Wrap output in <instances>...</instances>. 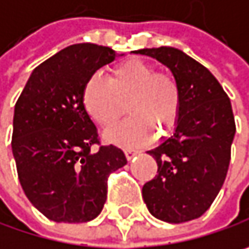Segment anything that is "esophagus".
I'll return each mask as SVG.
<instances>
[{
	"mask_svg": "<svg viewBox=\"0 0 249 249\" xmlns=\"http://www.w3.org/2000/svg\"><path fill=\"white\" fill-rule=\"evenodd\" d=\"M125 153V157H126V160H131V159H134L140 151H137V150H131V148H125L124 150Z\"/></svg>",
	"mask_w": 249,
	"mask_h": 249,
	"instance_id": "obj_1",
	"label": "esophagus"
}]
</instances>
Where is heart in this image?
Returning a JSON list of instances; mask_svg holds the SVG:
<instances>
[{
    "mask_svg": "<svg viewBox=\"0 0 249 249\" xmlns=\"http://www.w3.org/2000/svg\"><path fill=\"white\" fill-rule=\"evenodd\" d=\"M123 124L107 132V140L124 145H141L151 140L153 129H170L180 112V89L170 75L156 72L154 66L142 59L131 57L109 71L108 80L92 75L82 92L83 108L102 128H112L124 112Z\"/></svg>",
    "mask_w": 249,
    "mask_h": 249,
    "instance_id": "obj_1",
    "label": "heart"
}]
</instances>
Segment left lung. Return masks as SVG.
Listing matches in <instances>:
<instances>
[{"label":"left lung","instance_id":"left-lung-1","mask_svg":"<svg viewBox=\"0 0 249 249\" xmlns=\"http://www.w3.org/2000/svg\"><path fill=\"white\" fill-rule=\"evenodd\" d=\"M134 53L167 66L181 98L173 135L147 151L156 159L159 174L142 186V199L160 221L196 219L211 208L228 173L236 131L231 101L216 77L178 49Z\"/></svg>","mask_w":249,"mask_h":249}]
</instances>
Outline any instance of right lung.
<instances>
[{
  "mask_svg": "<svg viewBox=\"0 0 249 249\" xmlns=\"http://www.w3.org/2000/svg\"><path fill=\"white\" fill-rule=\"evenodd\" d=\"M115 57L111 47L69 46L31 72L16 104L11 147L18 178L50 221L95 219L107 200L108 176L126 164L115 145L92 150L98 131L82 102L86 80Z\"/></svg>",
  "mask_w": 249,
  "mask_h": 249,
  "instance_id": "obj_1",
  "label": "right lung"
}]
</instances>
